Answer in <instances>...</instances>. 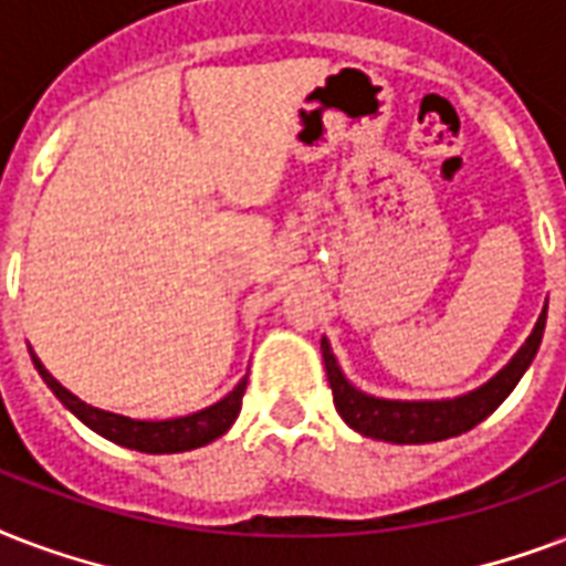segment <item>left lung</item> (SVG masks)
Instances as JSON below:
<instances>
[{"mask_svg": "<svg viewBox=\"0 0 566 566\" xmlns=\"http://www.w3.org/2000/svg\"><path fill=\"white\" fill-rule=\"evenodd\" d=\"M543 327H546V306H543L541 318L534 324L532 336L516 352V357L507 363L505 369L499 371L496 378L484 384L481 389L470 396L451 398V401H387V398L366 396L360 389H354L345 375L336 366L327 339H322V357L327 380H331L333 405L339 410L345 422L352 424L354 431L363 437L387 442H437L458 437V433L470 431L481 419H488L496 410L511 389L520 384L523 371L534 360V354L541 348Z\"/></svg>", "mask_w": 566, "mask_h": 566, "instance_id": "left-lung-1", "label": "left lung"}]
</instances>
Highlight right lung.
Returning a JSON list of instances; mask_svg holds the SVG:
<instances>
[{"mask_svg": "<svg viewBox=\"0 0 566 566\" xmlns=\"http://www.w3.org/2000/svg\"><path fill=\"white\" fill-rule=\"evenodd\" d=\"M29 354H32L34 369L41 371V378L46 380V387L59 396V401L67 407L70 413L76 416V419H82L91 431H96L99 437H105V440L117 442V446H126V449L147 451V454H174V451H188L218 440V437L235 422V416L242 410L244 387H248V378H244L230 396L221 398L218 405L206 407L200 413L179 416V419H165V422H142V419L105 413V410H96V407L85 405L82 398H76L70 389L61 387L59 380L43 369V363L34 357L32 348H29Z\"/></svg>", "mask_w": 566, "mask_h": 566, "instance_id": "obj_1", "label": "right lung"}]
</instances>
